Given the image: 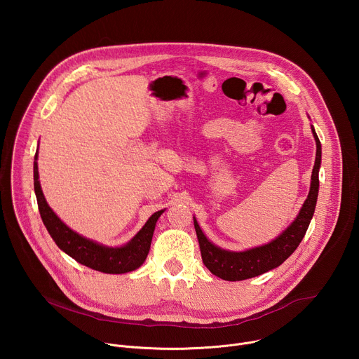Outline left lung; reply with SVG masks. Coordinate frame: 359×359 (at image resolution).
I'll list each match as a JSON object with an SVG mask.
<instances>
[{"instance_id":"1","label":"left lung","mask_w":359,"mask_h":359,"mask_svg":"<svg viewBox=\"0 0 359 359\" xmlns=\"http://www.w3.org/2000/svg\"><path fill=\"white\" fill-rule=\"evenodd\" d=\"M311 130L317 143V153L311 175L310 193L309 197L305 198L295 220L277 238L264 245L254 247L245 251H229L209 241V238L201 231L197 220L193 217L201 260L212 274L226 281H241L252 278L281 266L295 251L314 216L320 189L318 172L321 166V142L316 133L314 126H311Z\"/></svg>"}]
</instances>
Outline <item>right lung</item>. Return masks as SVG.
<instances>
[{"label": "right lung", "instance_id": "right-lung-1", "mask_svg": "<svg viewBox=\"0 0 359 359\" xmlns=\"http://www.w3.org/2000/svg\"><path fill=\"white\" fill-rule=\"evenodd\" d=\"M38 150L34 159V190L38 201L41 219L55 244L78 263L107 274H123L139 269L149 254L150 243L158 219L165 210L153 213L139 233L122 247H107L93 240L85 238L71 230L48 206L43 197L38 175Z\"/></svg>", "mask_w": 359, "mask_h": 359}]
</instances>
